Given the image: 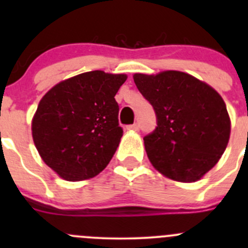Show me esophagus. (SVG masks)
Segmentation results:
<instances>
[{"label":"esophagus","instance_id":"esophagus-1","mask_svg":"<svg viewBox=\"0 0 248 248\" xmlns=\"http://www.w3.org/2000/svg\"><path fill=\"white\" fill-rule=\"evenodd\" d=\"M127 128L129 129V131H139V124H131V126H128Z\"/></svg>","mask_w":248,"mask_h":248}]
</instances>
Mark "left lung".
I'll return each instance as SVG.
<instances>
[{
	"label": "left lung",
	"instance_id": "left-lung-1",
	"mask_svg": "<svg viewBox=\"0 0 248 248\" xmlns=\"http://www.w3.org/2000/svg\"><path fill=\"white\" fill-rule=\"evenodd\" d=\"M133 79L156 111V129L144 138L152 166L174 181L201 180L219 161L231 137L221 94L179 71L136 73Z\"/></svg>",
	"mask_w": 248,
	"mask_h": 248
}]
</instances>
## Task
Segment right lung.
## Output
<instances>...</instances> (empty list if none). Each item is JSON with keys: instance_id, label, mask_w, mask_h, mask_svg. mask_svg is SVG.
<instances>
[{"instance_id": "1", "label": "right lung", "mask_w": 248, "mask_h": 248, "mask_svg": "<svg viewBox=\"0 0 248 248\" xmlns=\"http://www.w3.org/2000/svg\"><path fill=\"white\" fill-rule=\"evenodd\" d=\"M126 80V74L86 72L60 81L41 99L32 138L60 177L82 181L108 166L124 134L115 94Z\"/></svg>"}]
</instances>
